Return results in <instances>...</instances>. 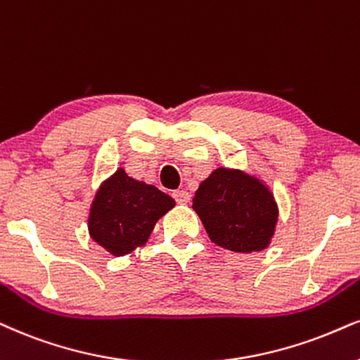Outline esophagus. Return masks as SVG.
Listing matches in <instances>:
<instances>
[{
    "label": "esophagus",
    "mask_w": 360,
    "mask_h": 360,
    "mask_svg": "<svg viewBox=\"0 0 360 360\" xmlns=\"http://www.w3.org/2000/svg\"><path fill=\"white\" fill-rule=\"evenodd\" d=\"M172 195H173V198H175V202L181 203V205L188 203L190 198H192V195H190L187 190H175Z\"/></svg>",
    "instance_id": "esophagus-1"
}]
</instances>
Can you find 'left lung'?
Segmentation results:
<instances>
[{"instance_id": "obj_1", "label": "left lung", "mask_w": 360, "mask_h": 360, "mask_svg": "<svg viewBox=\"0 0 360 360\" xmlns=\"http://www.w3.org/2000/svg\"><path fill=\"white\" fill-rule=\"evenodd\" d=\"M210 240L232 252L264 250L277 224V203L270 190L240 170L217 168L193 197Z\"/></svg>"}]
</instances>
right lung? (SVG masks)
I'll return each mask as SVG.
<instances>
[{
	"instance_id": "obj_1",
	"label": "right lung",
	"mask_w": 360,
	"mask_h": 360,
	"mask_svg": "<svg viewBox=\"0 0 360 360\" xmlns=\"http://www.w3.org/2000/svg\"><path fill=\"white\" fill-rule=\"evenodd\" d=\"M173 207L170 195L118 168L96 193L88 229L93 240L110 254L125 255L148 240L157 220Z\"/></svg>"
}]
</instances>
